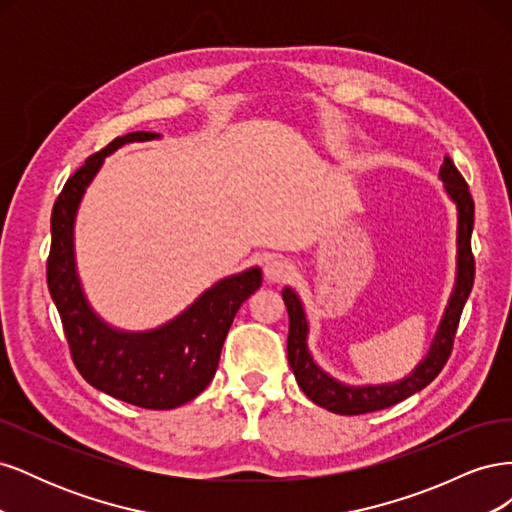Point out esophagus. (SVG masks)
Segmentation results:
<instances>
[{
	"instance_id": "1",
	"label": "esophagus",
	"mask_w": 512,
	"mask_h": 512,
	"mask_svg": "<svg viewBox=\"0 0 512 512\" xmlns=\"http://www.w3.org/2000/svg\"><path fill=\"white\" fill-rule=\"evenodd\" d=\"M292 273H294L292 262H288L284 258H271V260H267V265H265V280L267 282H273V284L286 282Z\"/></svg>"
}]
</instances>
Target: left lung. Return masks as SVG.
Wrapping results in <instances>:
<instances>
[{"label":"left lung","mask_w":512,"mask_h":512,"mask_svg":"<svg viewBox=\"0 0 512 512\" xmlns=\"http://www.w3.org/2000/svg\"><path fill=\"white\" fill-rule=\"evenodd\" d=\"M440 179L444 181V190L457 205V284L451 294V301L440 322L436 339L412 374L395 384L378 386H348L337 382L314 363L312 354L307 350V320L303 305L297 294L290 288H284L282 297L288 309V363L294 378H297L301 391L314 401L316 406L327 408L335 414H367L391 408L406 397L423 391L425 386L436 380V376L446 365L448 356L453 352L455 333L459 327V318L466 305L472 286H474V254H472V228H474V200L466 179L461 177L451 158H444L440 166Z\"/></svg>","instance_id":"obj_1"}]
</instances>
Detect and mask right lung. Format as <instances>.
I'll return each mask as SVG.
<instances>
[{"label": "right lung", "instance_id": "right-lung-1", "mask_svg": "<svg viewBox=\"0 0 512 512\" xmlns=\"http://www.w3.org/2000/svg\"><path fill=\"white\" fill-rule=\"evenodd\" d=\"M156 132L117 136L94 153L66 181L51 213V252L46 284L64 324L68 348L79 374L98 391L147 410L188 404L207 389L241 303L262 284L258 267L226 277L164 327L123 333L102 322L89 307L74 269L72 228L85 188L108 153L134 141H151Z\"/></svg>", "mask_w": 512, "mask_h": 512}]
</instances>
